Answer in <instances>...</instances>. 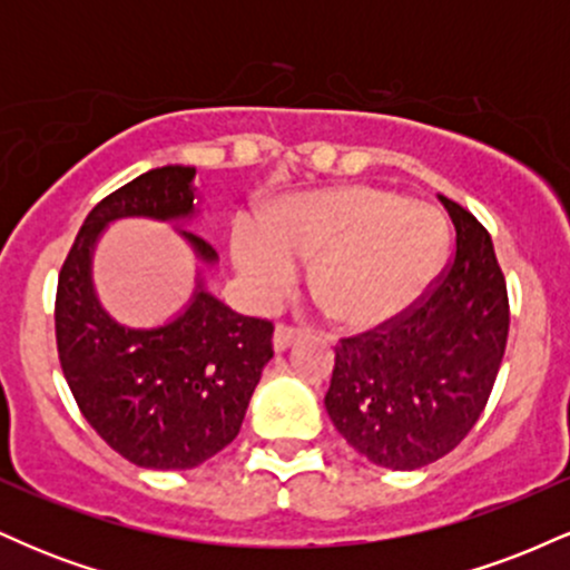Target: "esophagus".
<instances>
[{
  "mask_svg": "<svg viewBox=\"0 0 570 570\" xmlns=\"http://www.w3.org/2000/svg\"><path fill=\"white\" fill-rule=\"evenodd\" d=\"M303 337V330H292V326H276V332H273V348L278 353L292 348L297 340Z\"/></svg>",
  "mask_w": 570,
  "mask_h": 570,
  "instance_id": "esophagus-1",
  "label": "esophagus"
}]
</instances>
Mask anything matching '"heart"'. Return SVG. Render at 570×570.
<instances>
[{
	"instance_id": "b5f03b06",
	"label": "heart",
	"mask_w": 570,
	"mask_h": 570,
	"mask_svg": "<svg viewBox=\"0 0 570 570\" xmlns=\"http://www.w3.org/2000/svg\"><path fill=\"white\" fill-rule=\"evenodd\" d=\"M448 227L436 208L367 185L313 189L267 208L265 225L238 219L230 257L248 292L271 303L311 263L324 311L348 330L407 313L440 276Z\"/></svg>"
}]
</instances>
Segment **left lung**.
<instances>
[{
    "label": "left lung",
    "mask_w": 570,
    "mask_h": 570,
    "mask_svg": "<svg viewBox=\"0 0 570 570\" xmlns=\"http://www.w3.org/2000/svg\"><path fill=\"white\" fill-rule=\"evenodd\" d=\"M436 198L455 225V259L410 313L340 343L324 399L345 442L394 472L440 461L472 431L509 335L493 240L466 208Z\"/></svg>",
    "instance_id": "obj_1"
}]
</instances>
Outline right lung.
I'll return each instance as SVG.
<instances>
[{
  "instance_id": "right-lung-1",
  "label": "right lung",
  "mask_w": 570,
  "mask_h": 570,
  "mask_svg": "<svg viewBox=\"0 0 570 570\" xmlns=\"http://www.w3.org/2000/svg\"><path fill=\"white\" fill-rule=\"evenodd\" d=\"M200 200L195 166L136 176L88 214L58 276V358L77 407L109 448L160 472L200 466L238 436L273 358V324L240 316L208 292L217 252L181 227L200 219ZM120 218L174 224L199 263L188 305L163 325H120L97 299L95 246Z\"/></svg>"
}]
</instances>
